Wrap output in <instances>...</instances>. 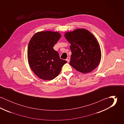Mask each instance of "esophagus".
<instances>
[{"instance_id":"1","label":"esophagus","mask_w":124,"mask_h":124,"mask_svg":"<svg viewBox=\"0 0 124 124\" xmlns=\"http://www.w3.org/2000/svg\"><path fill=\"white\" fill-rule=\"evenodd\" d=\"M70 58L69 57H68L67 58V59H66V61H67V62H69V61H70Z\"/></svg>"}]
</instances>
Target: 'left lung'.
Here are the masks:
<instances>
[{"instance_id": "left-lung-1", "label": "left lung", "mask_w": 124, "mask_h": 124, "mask_svg": "<svg viewBox=\"0 0 124 124\" xmlns=\"http://www.w3.org/2000/svg\"><path fill=\"white\" fill-rule=\"evenodd\" d=\"M64 36L71 44V66L83 73L94 70L100 63L101 51L93 35L86 29H78L66 32Z\"/></svg>"}]
</instances>
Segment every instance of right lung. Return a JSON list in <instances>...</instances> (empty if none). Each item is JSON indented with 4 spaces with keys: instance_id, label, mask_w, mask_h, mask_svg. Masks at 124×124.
<instances>
[{
    "instance_id": "right-lung-1",
    "label": "right lung",
    "mask_w": 124,
    "mask_h": 124,
    "mask_svg": "<svg viewBox=\"0 0 124 124\" xmlns=\"http://www.w3.org/2000/svg\"><path fill=\"white\" fill-rule=\"evenodd\" d=\"M61 37L58 32L45 31L36 33L28 47V59L30 68L39 78L52 80L57 77L67 62L61 59L54 45Z\"/></svg>"
}]
</instances>
